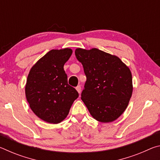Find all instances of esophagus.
<instances>
[{
    "mask_svg": "<svg viewBox=\"0 0 160 160\" xmlns=\"http://www.w3.org/2000/svg\"><path fill=\"white\" fill-rule=\"evenodd\" d=\"M76 90L78 91V92L79 94L81 92V87L80 85H78V86L76 87Z\"/></svg>",
    "mask_w": 160,
    "mask_h": 160,
    "instance_id": "obj_1",
    "label": "esophagus"
}]
</instances>
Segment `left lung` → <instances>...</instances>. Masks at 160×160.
Instances as JSON below:
<instances>
[{
  "instance_id": "8db88e82",
  "label": "left lung",
  "mask_w": 160,
  "mask_h": 160,
  "mask_svg": "<svg viewBox=\"0 0 160 160\" xmlns=\"http://www.w3.org/2000/svg\"><path fill=\"white\" fill-rule=\"evenodd\" d=\"M87 80L81 99L97 121L112 122L126 110L132 92L131 70L117 56L97 48H77Z\"/></svg>"
}]
</instances>
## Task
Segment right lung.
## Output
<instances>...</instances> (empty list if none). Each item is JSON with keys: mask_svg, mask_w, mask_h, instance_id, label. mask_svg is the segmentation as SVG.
Instances as JSON below:
<instances>
[{"mask_svg": "<svg viewBox=\"0 0 160 160\" xmlns=\"http://www.w3.org/2000/svg\"><path fill=\"white\" fill-rule=\"evenodd\" d=\"M72 53L68 48L51 50L29 71L25 86L27 100L32 112L46 122H61L79 96L68 84L63 69Z\"/></svg>", "mask_w": 160, "mask_h": 160, "instance_id": "right-lung-1", "label": "right lung"}]
</instances>
